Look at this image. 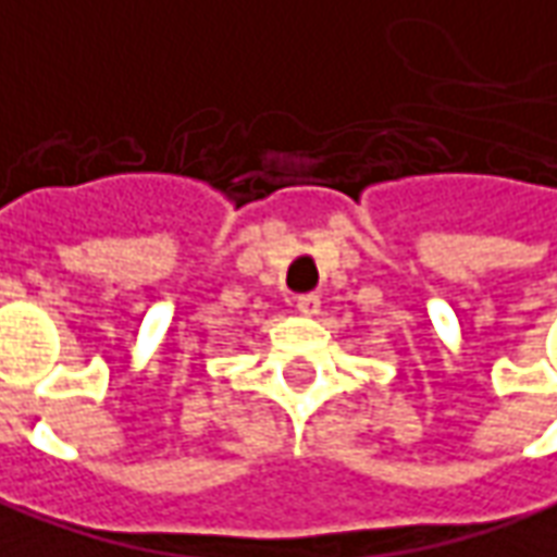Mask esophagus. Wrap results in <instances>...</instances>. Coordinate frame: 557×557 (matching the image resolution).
<instances>
[{
	"label": "esophagus",
	"instance_id": "obj_1",
	"mask_svg": "<svg viewBox=\"0 0 557 557\" xmlns=\"http://www.w3.org/2000/svg\"><path fill=\"white\" fill-rule=\"evenodd\" d=\"M295 308H298L301 317H317L320 313V295H298V305Z\"/></svg>",
	"mask_w": 557,
	"mask_h": 557
}]
</instances>
